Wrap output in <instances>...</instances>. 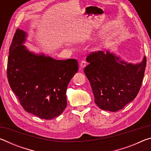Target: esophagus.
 Masks as SVG:
<instances>
[{"instance_id":"esophagus-1","label":"esophagus","mask_w":151,"mask_h":151,"mask_svg":"<svg viewBox=\"0 0 151 151\" xmlns=\"http://www.w3.org/2000/svg\"><path fill=\"white\" fill-rule=\"evenodd\" d=\"M86 65V62L85 60H83V61H82V62L81 63V64H80V66H81V68L85 67Z\"/></svg>"}]
</instances>
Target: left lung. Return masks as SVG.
I'll return each mask as SVG.
<instances>
[{
    "label": "left lung",
    "instance_id": "8db88e82",
    "mask_svg": "<svg viewBox=\"0 0 151 151\" xmlns=\"http://www.w3.org/2000/svg\"><path fill=\"white\" fill-rule=\"evenodd\" d=\"M86 61L84 72L101 109L116 112L135 99L144 77L146 57L133 65L109 51H97L88 55Z\"/></svg>",
    "mask_w": 151,
    "mask_h": 151
}]
</instances>
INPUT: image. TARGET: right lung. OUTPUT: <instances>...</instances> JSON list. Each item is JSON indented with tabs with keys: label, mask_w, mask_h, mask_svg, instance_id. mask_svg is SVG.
Segmentation results:
<instances>
[{
	"label": "right lung",
	"mask_w": 151,
	"mask_h": 151,
	"mask_svg": "<svg viewBox=\"0 0 151 151\" xmlns=\"http://www.w3.org/2000/svg\"><path fill=\"white\" fill-rule=\"evenodd\" d=\"M26 32L17 29L9 48L7 78L27 112L49 120L65 109L66 88L78 70L76 59L56 60L30 52L22 44Z\"/></svg>",
	"instance_id": "obj_1"
}]
</instances>
